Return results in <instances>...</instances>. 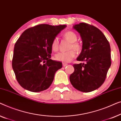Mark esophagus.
Instances as JSON below:
<instances>
[{
  "label": "esophagus",
  "instance_id": "1",
  "mask_svg": "<svg viewBox=\"0 0 121 121\" xmlns=\"http://www.w3.org/2000/svg\"><path fill=\"white\" fill-rule=\"evenodd\" d=\"M67 64H66V63H65V62H63L62 63V66H64V67H66V66H67Z\"/></svg>",
  "mask_w": 121,
  "mask_h": 121
}]
</instances>
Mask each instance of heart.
I'll return each instance as SVG.
<instances>
[{
  "mask_svg": "<svg viewBox=\"0 0 121 121\" xmlns=\"http://www.w3.org/2000/svg\"><path fill=\"white\" fill-rule=\"evenodd\" d=\"M64 37L66 39L71 42V44L69 45V49H71L66 52H59L55 55V59L56 60L61 61V62H67L70 61L73 57L76 56V52H79L81 50L82 47L81 44L77 42L78 39V36L76 33L74 32L69 30L65 32L64 33ZM59 47V42L57 37H55L52 40L51 44V48L54 52H56L58 50ZM73 48L74 50L72 49Z\"/></svg>",
  "mask_w": 121,
  "mask_h": 121,
  "instance_id": "b5f03b06",
  "label": "heart"
}]
</instances>
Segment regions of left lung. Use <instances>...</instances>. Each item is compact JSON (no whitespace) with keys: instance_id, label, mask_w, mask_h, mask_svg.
<instances>
[{"instance_id":"obj_1","label":"left lung","mask_w":121,"mask_h":121,"mask_svg":"<svg viewBox=\"0 0 121 121\" xmlns=\"http://www.w3.org/2000/svg\"><path fill=\"white\" fill-rule=\"evenodd\" d=\"M80 34L82 50L77 60L84 63L74 64V71L69 76L73 86L82 92H91L104 82L111 65L109 42L99 29L86 23L73 26Z\"/></svg>"}]
</instances>
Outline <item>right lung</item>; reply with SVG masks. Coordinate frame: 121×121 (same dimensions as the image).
Here are the masks:
<instances>
[{
	"label": "right lung",
	"instance_id": "right-lung-1",
	"mask_svg": "<svg viewBox=\"0 0 121 121\" xmlns=\"http://www.w3.org/2000/svg\"><path fill=\"white\" fill-rule=\"evenodd\" d=\"M66 27L41 24L27 29L15 44L12 66L18 83L32 92L47 89L62 63L52 60L51 44Z\"/></svg>",
	"mask_w": 121,
	"mask_h": 121
}]
</instances>
